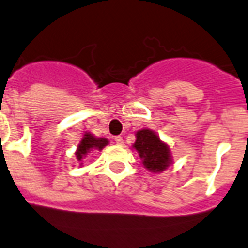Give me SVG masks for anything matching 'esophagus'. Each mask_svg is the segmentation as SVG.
Instances as JSON below:
<instances>
[{
  "mask_svg": "<svg viewBox=\"0 0 248 248\" xmlns=\"http://www.w3.org/2000/svg\"><path fill=\"white\" fill-rule=\"evenodd\" d=\"M113 140H115V142H116V143H117L118 146L124 145V139H122L121 136H116Z\"/></svg>",
  "mask_w": 248,
  "mask_h": 248,
  "instance_id": "1",
  "label": "esophagus"
}]
</instances>
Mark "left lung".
<instances>
[{
    "label": "left lung",
    "mask_w": 248,
    "mask_h": 248,
    "mask_svg": "<svg viewBox=\"0 0 248 248\" xmlns=\"http://www.w3.org/2000/svg\"><path fill=\"white\" fill-rule=\"evenodd\" d=\"M136 141L132 148L139 154L145 169L152 173H160L172 165L171 148L169 143L160 139L155 131L142 128L135 133Z\"/></svg>",
    "instance_id": "8db88e82"
}]
</instances>
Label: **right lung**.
I'll return each instance as SVG.
<instances>
[{"instance_id": "1", "label": "right lung", "mask_w": 248, "mask_h": 248, "mask_svg": "<svg viewBox=\"0 0 248 248\" xmlns=\"http://www.w3.org/2000/svg\"><path fill=\"white\" fill-rule=\"evenodd\" d=\"M109 143V141L105 137H96L94 135H92L91 132H85L83 137L79 141L78 146L76 148V152H75V156H76L77 161H83L88 155L93 152V151H102L103 148L106 147ZM83 163L81 162L82 166Z\"/></svg>"}]
</instances>
